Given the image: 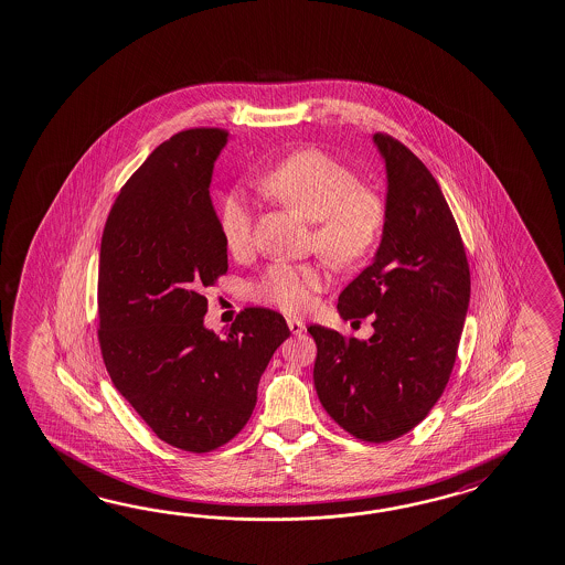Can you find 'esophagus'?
<instances>
[{"instance_id":"34e87169","label":"esophagus","mask_w":565,"mask_h":565,"mask_svg":"<svg viewBox=\"0 0 565 565\" xmlns=\"http://www.w3.org/2000/svg\"><path fill=\"white\" fill-rule=\"evenodd\" d=\"M287 326H289L292 335H301L302 331H305V323H302L301 319H295V317L287 319Z\"/></svg>"}]
</instances>
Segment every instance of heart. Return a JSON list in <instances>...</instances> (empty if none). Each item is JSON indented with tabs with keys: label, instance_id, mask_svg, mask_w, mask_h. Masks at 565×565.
Instances as JSON below:
<instances>
[{
	"label": "heart",
	"instance_id": "b5f03b06",
	"mask_svg": "<svg viewBox=\"0 0 565 565\" xmlns=\"http://www.w3.org/2000/svg\"><path fill=\"white\" fill-rule=\"evenodd\" d=\"M268 198L299 211L316 222L317 248L340 266L360 263L381 242L386 225V201L360 179L348 164L319 148L297 150L258 179ZM220 234L232 256L242 258L252 249V207L239 191H230L220 205ZM326 287V275L316 264H270L249 285V299L301 316Z\"/></svg>",
	"mask_w": 565,
	"mask_h": 565
}]
</instances>
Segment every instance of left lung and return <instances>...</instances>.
<instances>
[{"label":"left lung","mask_w":565,"mask_h":565,"mask_svg":"<svg viewBox=\"0 0 565 565\" xmlns=\"http://www.w3.org/2000/svg\"><path fill=\"white\" fill-rule=\"evenodd\" d=\"M386 225L374 263L341 290L338 311L372 316L370 340L311 326L317 396L329 417L370 444L417 427L446 391L470 302V266L458 224L429 169L388 134ZM360 323V321H358Z\"/></svg>","instance_id":"obj_1"}]
</instances>
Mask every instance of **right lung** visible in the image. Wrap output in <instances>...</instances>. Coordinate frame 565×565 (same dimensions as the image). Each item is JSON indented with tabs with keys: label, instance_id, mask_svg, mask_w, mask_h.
<instances>
[{
	"label": "right lung",
	"instance_id": "right-lung-1",
	"mask_svg": "<svg viewBox=\"0 0 565 565\" xmlns=\"http://www.w3.org/2000/svg\"><path fill=\"white\" fill-rule=\"evenodd\" d=\"M220 128L174 134L121 186L107 215L97 278L107 374L158 439L191 454L248 423L258 382L290 335L273 309H244L224 338L203 326L205 290L227 273L210 198Z\"/></svg>",
	"mask_w": 565,
	"mask_h": 565
}]
</instances>
